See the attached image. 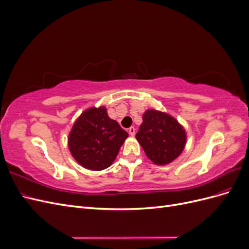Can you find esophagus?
I'll list each match as a JSON object with an SVG mask.
<instances>
[{
    "label": "esophagus",
    "instance_id": "34e87169",
    "mask_svg": "<svg viewBox=\"0 0 249 249\" xmlns=\"http://www.w3.org/2000/svg\"><path fill=\"white\" fill-rule=\"evenodd\" d=\"M135 133H136V130H135V127H134V126H131L130 129H129V134L131 135V136H134Z\"/></svg>",
    "mask_w": 249,
    "mask_h": 249
}]
</instances>
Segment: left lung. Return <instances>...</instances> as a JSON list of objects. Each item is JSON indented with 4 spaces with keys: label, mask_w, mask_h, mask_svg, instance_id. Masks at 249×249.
I'll list each match as a JSON object with an SVG mask.
<instances>
[{
    "label": "left lung",
    "mask_w": 249,
    "mask_h": 249,
    "mask_svg": "<svg viewBox=\"0 0 249 249\" xmlns=\"http://www.w3.org/2000/svg\"><path fill=\"white\" fill-rule=\"evenodd\" d=\"M136 139L149 160L165 165L180 155L186 144V132L176 118L167 113L147 110Z\"/></svg>",
    "instance_id": "obj_1"
}]
</instances>
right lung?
Segmentation results:
<instances>
[{
	"label": "right lung",
	"instance_id": "obj_1",
	"mask_svg": "<svg viewBox=\"0 0 249 249\" xmlns=\"http://www.w3.org/2000/svg\"><path fill=\"white\" fill-rule=\"evenodd\" d=\"M127 136L118 123L108 116L106 108H90L74 123L69 136V147L83 167L99 171L115 160Z\"/></svg>",
	"mask_w": 249,
	"mask_h": 249
}]
</instances>
